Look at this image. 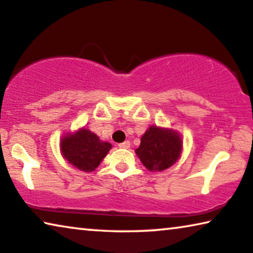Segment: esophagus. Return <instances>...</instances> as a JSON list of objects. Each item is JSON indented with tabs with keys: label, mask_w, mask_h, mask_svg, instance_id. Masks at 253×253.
I'll list each match as a JSON object with an SVG mask.
<instances>
[{
	"label": "esophagus",
	"mask_w": 253,
	"mask_h": 253,
	"mask_svg": "<svg viewBox=\"0 0 253 253\" xmlns=\"http://www.w3.org/2000/svg\"><path fill=\"white\" fill-rule=\"evenodd\" d=\"M118 147L122 148V149H128V148L130 147V142L129 141H125V142H123V143H120Z\"/></svg>",
	"instance_id": "esophagus-1"
}]
</instances>
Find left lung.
Masks as SVG:
<instances>
[{"instance_id": "left-lung-1", "label": "left lung", "mask_w": 253, "mask_h": 253, "mask_svg": "<svg viewBox=\"0 0 253 253\" xmlns=\"http://www.w3.org/2000/svg\"><path fill=\"white\" fill-rule=\"evenodd\" d=\"M182 151V140L177 131L169 128L150 126L141 137L135 152L151 172H162L175 164Z\"/></svg>"}]
</instances>
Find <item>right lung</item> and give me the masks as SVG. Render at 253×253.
Masks as SVG:
<instances>
[{
	"label": "right lung",
	"instance_id": "obj_1",
	"mask_svg": "<svg viewBox=\"0 0 253 253\" xmlns=\"http://www.w3.org/2000/svg\"><path fill=\"white\" fill-rule=\"evenodd\" d=\"M111 148V143L101 141L97 135L86 128L66 134L60 140L63 157L84 172L94 170Z\"/></svg>",
	"mask_w": 253,
	"mask_h": 253
}]
</instances>
